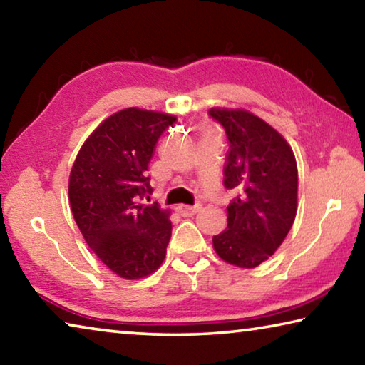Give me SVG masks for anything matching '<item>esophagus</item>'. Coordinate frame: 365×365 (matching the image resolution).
Returning a JSON list of instances; mask_svg holds the SVG:
<instances>
[{
	"instance_id": "obj_1",
	"label": "esophagus",
	"mask_w": 365,
	"mask_h": 365,
	"mask_svg": "<svg viewBox=\"0 0 365 365\" xmlns=\"http://www.w3.org/2000/svg\"><path fill=\"white\" fill-rule=\"evenodd\" d=\"M175 211L183 215V217H191V215H195L197 211H200V205L196 206H185V205H178L175 207Z\"/></svg>"
}]
</instances>
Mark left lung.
<instances>
[{
	"label": "left lung",
	"mask_w": 365,
	"mask_h": 365,
	"mask_svg": "<svg viewBox=\"0 0 365 365\" xmlns=\"http://www.w3.org/2000/svg\"><path fill=\"white\" fill-rule=\"evenodd\" d=\"M224 127L228 153L224 187L237 197L227 207V230L212 238L222 261L255 269L274 255L298 211V168L292 146L245 109L212 108Z\"/></svg>",
	"instance_id": "1"
}]
</instances>
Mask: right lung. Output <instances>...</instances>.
Instances as JSON below:
<instances>
[{
	"instance_id": "obj_1",
	"label": "right lung",
	"mask_w": 365,
	"mask_h": 365,
	"mask_svg": "<svg viewBox=\"0 0 365 365\" xmlns=\"http://www.w3.org/2000/svg\"><path fill=\"white\" fill-rule=\"evenodd\" d=\"M175 115L127 108L109 115L80 148L69 177V201L91 251L125 280L156 272L165 257L169 211L141 205L151 193L148 164Z\"/></svg>"
}]
</instances>
